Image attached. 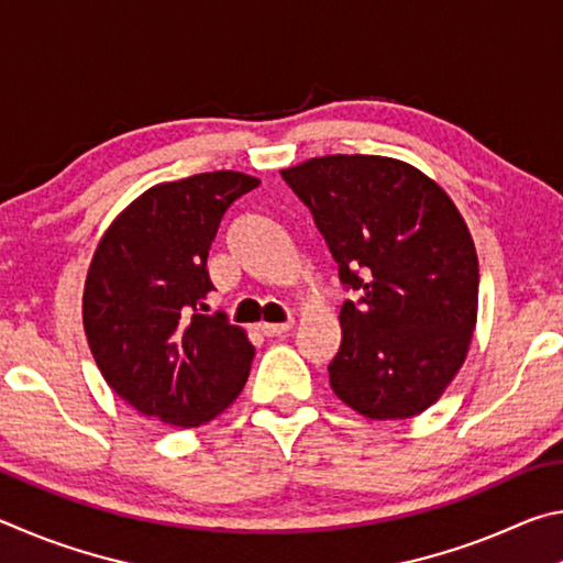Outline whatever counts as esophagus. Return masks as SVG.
<instances>
[{
	"label": "esophagus",
	"instance_id": "obj_1",
	"mask_svg": "<svg viewBox=\"0 0 563 563\" xmlns=\"http://www.w3.org/2000/svg\"><path fill=\"white\" fill-rule=\"evenodd\" d=\"M295 320H288V322H261V332L263 335L268 338H275V335H288V332L292 330Z\"/></svg>",
	"mask_w": 563,
	"mask_h": 563
}]
</instances>
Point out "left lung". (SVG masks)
Segmentation results:
<instances>
[{
  "mask_svg": "<svg viewBox=\"0 0 563 563\" xmlns=\"http://www.w3.org/2000/svg\"><path fill=\"white\" fill-rule=\"evenodd\" d=\"M360 300L340 308L330 387L367 419H407L460 373L479 302L462 213L422 170L387 156H320L280 170Z\"/></svg>",
  "mask_w": 563,
  "mask_h": 563,
  "instance_id": "8db88e82",
  "label": "left lung"
}]
</instances>
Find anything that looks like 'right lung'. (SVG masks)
I'll return each instance as SVG.
<instances>
[{"mask_svg": "<svg viewBox=\"0 0 563 563\" xmlns=\"http://www.w3.org/2000/svg\"><path fill=\"white\" fill-rule=\"evenodd\" d=\"M258 184L238 170L158 184L93 251L84 332L109 387L148 419L198 427L241 395L255 347L221 312H203L206 261L228 208Z\"/></svg>", "mask_w": 563, "mask_h": 563, "instance_id": "add662e5", "label": "right lung"}]
</instances>
